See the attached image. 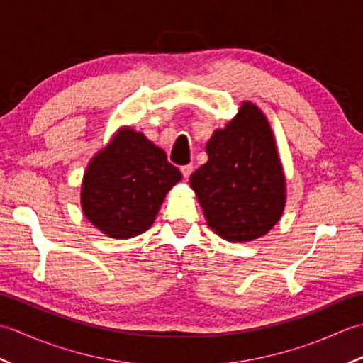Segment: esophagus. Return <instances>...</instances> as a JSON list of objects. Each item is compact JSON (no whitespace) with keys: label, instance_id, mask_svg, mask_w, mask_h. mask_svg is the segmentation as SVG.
Segmentation results:
<instances>
[{"label":"esophagus","instance_id":"34e87169","mask_svg":"<svg viewBox=\"0 0 363 363\" xmlns=\"http://www.w3.org/2000/svg\"><path fill=\"white\" fill-rule=\"evenodd\" d=\"M181 173H182V176H184V179H189L190 174L194 173V165L189 164V165L181 167Z\"/></svg>","mask_w":363,"mask_h":363}]
</instances>
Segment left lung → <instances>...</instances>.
<instances>
[{
  "label": "left lung",
  "instance_id": "left-lung-1",
  "mask_svg": "<svg viewBox=\"0 0 363 363\" xmlns=\"http://www.w3.org/2000/svg\"><path fill=\"white\" fill-rule=\"evenodd\" d=\"M209 159L190 176L207 225L229 242L265 235L284 212L285 177L273 133L257 106L243 103L206 145Z\"/></svg>",
  "mask_w": 363,
  "mask_h": 363
}]
</instances>
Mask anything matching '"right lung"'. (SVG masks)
I'll use <instances>...</instances> for the list:
<instances>
[{
	"label": "right lung",
	"instance_id": "right-lung-1",
	"mask_svg": "<svg viewBox=\"0 0 363 363\" xmlns=\"http://www.w3.org/2000/svg\"><path fill=\"white\" fill-rule=\"evenodd\" d=\"M181 172L143 134L121 129L84 174V215L112 238H130L154 223Z\"/></svg>",
	"mask_w": 363,
	"mask_h": 363
}]
</instances>
